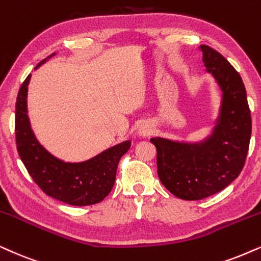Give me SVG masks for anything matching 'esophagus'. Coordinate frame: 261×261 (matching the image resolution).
Instances as JSON below:
<instances>
[{
    "label": "esophagus",
    "instance_id": "34e87169",
    "mask_svg": "<svg viewBox=\"0 0 261 261\" xmlns=\"http://www.w3.org/2000/svg\"><path fill=\"white\" fill-rule=\"evenodd\" d=\"M151 131H153V127H151V125H149L148 123H144V124L141 125L140 128H138V136L147 137L151 134Z\"/></svg>",
    "mask_w": 261,
    "mask_h": 261
}]
</instances>
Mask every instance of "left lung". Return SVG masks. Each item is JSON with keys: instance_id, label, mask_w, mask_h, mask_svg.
Here are the masks:
<instances>
[{"instance_id": "left-lung-1", "label": "left lung", "mask_w": 261, "mask_h": 261, "mask_svg": "<svg viewBox=\"0 0 261 261\" xmlns=\"http://www.w3.org/2000/svg\"><path fill=\"white\" fill-rule=\"evenodd\" d=\"M202 61L222 90V106L212 134L203 141L150 138L156 147L158 176L174 196L202 200L233 182L245 166L252 118L242 78L220 53L200 45Z\"/></svg>"}]
</instances>
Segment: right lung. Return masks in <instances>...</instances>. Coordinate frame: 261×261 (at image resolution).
<instances>
[{
  "label": "right lung",
  "mask_w": 261,
  "mask_h": 261,
  "mask_svg": "<svg viewBox=\"0 0 261 261\" xmlns=\"http://www.w3.org/2000/svg\"><path fill=\"white\" fill-rule=\"evenodd\" d=\"M53 55L36 66L38 68ZM28 75L15 102V138L19 156L36 184L49 196L72 206L101 202L111 193L120 158L131 146L124 141L82 163H65L49 153L36 138L28 115Z\"/></svg>",
  "instance_id": "obj_1"
}]
</instances>
